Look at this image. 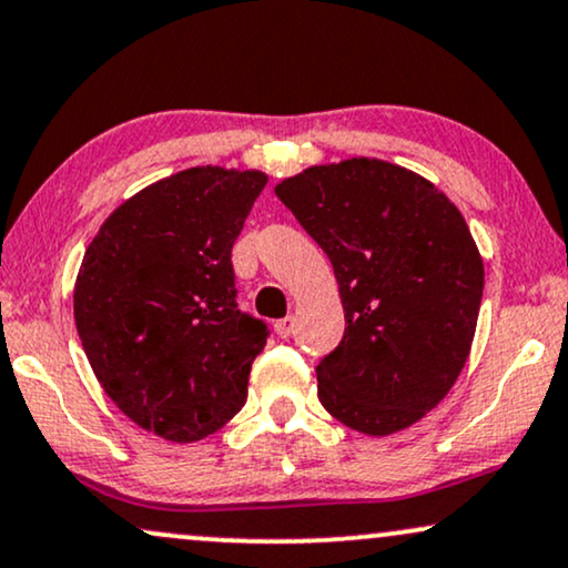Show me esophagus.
Masks as SVG:
<instances>
[{
    "label": "esophagus",
    "instance_id": "34e87169",
    "mask_svg": "<svg viewBox=\"0 0 568 568\" xmlns=\"http://www.w3.org/2000/svg\"><path fill=\"white\" fill-rule=\"evenodd\" d=\"M293 332V316H285V320L275 322V335L277 337H291Z\"/></svg>",
    "mask_w": 568,
    "mask_h": 568
}]
</instances>
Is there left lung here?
Masks as SVG:
<instances>
[{"label": "left lung", "mask_w": 568, "mask_h": 568, "mask_svg": "<svg viewBox=\"0 0 568 568\" xmlns=\"http://www.w3.org/2000/svg\"><path fill=\"white\" fill-rule=\"evenodd\" d=\"M275 194L339 285L345 335L316 366L324 410L366 436L410 428L449 395L473 347L483 256L463 213L379 158L312 165Z\"/></svg>", "instance_id": "obj_1"}]
</instances>
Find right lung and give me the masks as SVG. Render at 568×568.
<instances>
[{
    "mask_svg": "<svg viewBox=\"0 0 568 568\" xmlns=\"http://www.w3.org/2000/svg\"><path fill=\"white\" fill-rule=\"evenodd\" d=\"M267 173L194 165L105 217L74 280L95 379L132 423L200 442L246 403L264 322L239 312L231 248Z\"/></svg>",
    "mask_w": 568,
    "mask_h": 568,
    "instance_id": "1",
    "label": "right lung"
}]
</instances>
